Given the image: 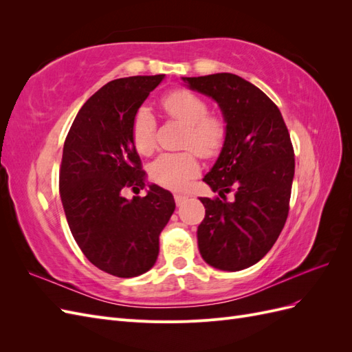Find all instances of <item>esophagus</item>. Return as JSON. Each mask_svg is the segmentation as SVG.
<instances>
[{
	"label": "esophagus",
	"mask_w": 352,
	"mask_h": 352,
	"mask_svg": "<svg viewBox=\"0 0 352 352\" xmlns=\"http://www.w3.org/2000/svg\"><path fill=\"white\" fill-rule=\"evenodd\" d=\"M175 201H176V206L180 207V206H184L185 202L188 201V197L186 195H180V194H175Z\"/></svg>",
	"instance_id": "34e87169"
}]
</instances>
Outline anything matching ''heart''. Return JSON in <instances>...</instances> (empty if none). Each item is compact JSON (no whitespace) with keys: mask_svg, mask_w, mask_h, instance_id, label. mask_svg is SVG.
Wrapping results in <instances>:
<instances>
[{"mask_svg":"<svg viewBox=\"0 0 352 352\" xmlns=\"http://www.w3.org/2000/svg\"><path fill=\"white\" fill-rule=\"evenodd\" d=\"M164 113L186 126L185 146L201 157L216 155L226 140V124L220 117L208 114L207 102L188 89L168 92L162 100ZM157 122L150 109L141 107L132 123V140L136 151L150 155L155 148ZM199 170L194 153H166L151 164L150 173L157 184L168 189H182Z\"/></svg>","mask_w":352,"mask_h":352,"instance_id":"1","label":"heart"}]
</instances>
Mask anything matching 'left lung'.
Returning a JSON list of instances; mask_svg holds the SVG:
<instances>
[{"label":"left lung","mask_w":352,"mask_h":352,"mask_svg":"<svg viewBox=\"0 0 352 352\" xmlns=\"http://www.w3.org/2000/svg\"><path fill=\"white\" fill-rule=\"evenodd\" d=\"M182 80L214 100L226 123L225 144L202 179L223 199L199 198L206 207L197 230L199 254L219 270L248 269L272 250L289 211L295 173L289 132L276 104L236 74Z\"/></svg>","instance_id":"8db88e82"}]
</instances>
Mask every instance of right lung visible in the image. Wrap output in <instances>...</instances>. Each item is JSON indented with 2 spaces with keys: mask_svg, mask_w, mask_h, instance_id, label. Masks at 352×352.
Listing matches in <instances>:
<instances>
[{
  "mask_svg": "<svg viewBox=\"0 0 352 352\" xmlns=\"http://www.w3.org/2000/svg\"><path fill=\"white\" fill-rule=\"evenodd\" d=\"M164 74L116 79L82 105L67 133L60 168V197L72 235L95 267L117 278L150 270L158 236L175 211L172 192L150 184L132 140L136 111Z\"/></svg>",
  "mask_w": 352,
  "mask_h": 352,
  "instance_id": "1",
  "label": "right lung"
}]
</instances>
